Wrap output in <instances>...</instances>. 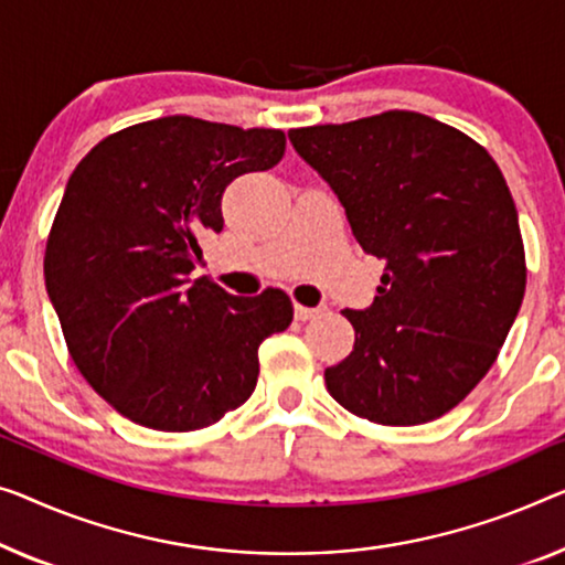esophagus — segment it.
Returning <instances> with one entry per match:
<instances>
[{"mask_svg": "<svg viewBox=\"0 0 565 565\" xmlns=\"http://www.w3.org/2000/svg\"><path fill=\"white\" fill-rule=\"evenodd\" d=\"M319 311H322L319 307H305V305H299V301H294V317H297L299 322H307V319L317 317Z\"/></svg>", "mask_w": 565, "mask_h": 565, "instance_id": "obj_1", "label": "esophagus"}]
</instances>
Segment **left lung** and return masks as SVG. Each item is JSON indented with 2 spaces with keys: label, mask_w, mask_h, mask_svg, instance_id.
<instances>
[{
  "label": "left lung",
  "mask_w": 565,
  "mask_h": 565,
  "mask_svg": "<svg viewBox=\"0 0 565 565\" xmlns=\"http://www.w3.org/2000/svg\"><path fill=\"white\" fill-rule=\"evenodd\" d=\"M299 157L342 202L385 271L355 348L324 370L332 398L383 426L451 411L498 360L525 294V248L508 182L475 139L416 111L291 129Z\"/></svg>",
  "instance_id": "left-lung-1"
}]
</instances>
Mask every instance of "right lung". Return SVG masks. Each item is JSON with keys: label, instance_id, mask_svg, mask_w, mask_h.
I'll return each instance as SVG.
<instances>
[{"label": "right lung", "instance_id": "add662e5", "mask_svg": "<svg viewBox=\"0 0 565 565\" xmlns=\"http://www.w3.org/2000/svg\"><path fill=\"white\" fill-rule=\"evenodd\" d=\"M284 149L279 129L164 116L98 141L67 180L47 297L75 367L134 424L213 426L254 393L260 342L291 324L281 289L233 297L190 279L202 235L223 231L225 188L271 170Z\"/></svg>", "mask_w": 565, "mask_h": 565}]
</instances>
